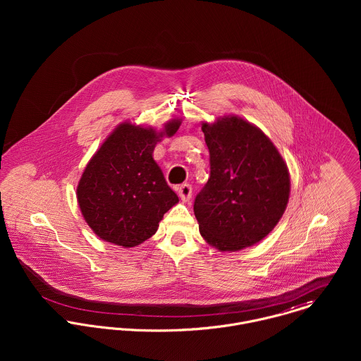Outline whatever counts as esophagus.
<instances>
[{
	"instance_id": "1",
	"label": "esophagus",
	"mask_w": 361,
	"mask_h": 361,
	"mask_svg": "<svg viewBox=\"0 0 361 361\" xmlns=\"http://www.w3.org/2000/svg\"><path fill=\"white\" fill-rule=\"evenodd\" d=\"M178 193H179V197L183 202H189L190 197H192V186L188 185V183H183L178 188Z\"/></svg>"
}]
</instances>
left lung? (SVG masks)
I'll use <instances>...</instances> for the list:
<instances>
[{"instance_id": "obj_1", "label": "left lung", "mask_w": 361, "mask_h": 361, "mask_svg": "<svg viewBox=\"0 0 361 361\" xmlns=\"http://www.w3.org/2000/svg\"><path fill=\"white\" fill-rule=\"evenodd\" d=\"M202 130L211 171L193 207L200 233L219 252L253 246L286 209L288 165L261 129L236 115L203 122Z\"/></svg>"}]
</instances>
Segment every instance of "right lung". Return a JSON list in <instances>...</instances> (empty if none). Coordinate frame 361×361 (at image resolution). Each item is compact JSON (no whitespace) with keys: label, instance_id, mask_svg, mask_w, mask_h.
Masks as SVG:
<instances>
[{"label":"right lung","instance_id":"add662e5","mask_svg":"<svg viewBox=\"0 0 361 361\" xmlns=\"http://www.w3.org/2000/svg\"><path fill=\"white\" fill-rule=\"evenodd\" d=\"M180 123L171 119L157 132L122 122L87 162L76 197L85 221L100 239L135 247L154 235L164 214L179 202L153 152Z\"/></svg>","mask_w":361,"mask_h":361}]
</instances>
